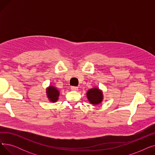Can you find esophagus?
<instances>
[{"label":"esophagus","instance_id":"34e87169","mask_svg":"<svg viewBox=\"0 0 155 155\" xmlns=\"http://www.w3.org/2000/svg\"><path fill=\"white\" fill-rule=\"evenodd\" d=\"M71 91H78V87L72 86V87H71Z\"/></svg>","mask_w":155,"mask_h":155}]
</instances>
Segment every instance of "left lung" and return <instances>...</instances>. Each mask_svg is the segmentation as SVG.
Segmentation results:
<instances>
[{
  "label": "left lung",
  "instance_id": "obj_1",
  "mask_svg": "<svg viewBox=\"0 0 155 155\" xmlns=\"http://www.w3.org/2000/svg\"><path fill=\"white\" fill-rule=\"evenodd\" d=\"M87 97L88 101L94 105L99 104L103 100L102 92L97 88L88 90L87 92Z\"/></svg>",
  "mask_w": 155,
  "mask_h": 155
}]
</instances>
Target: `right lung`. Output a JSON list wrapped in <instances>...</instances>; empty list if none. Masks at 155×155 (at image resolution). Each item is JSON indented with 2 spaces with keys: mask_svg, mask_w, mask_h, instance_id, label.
Returning a JSON list of instances; mask_svg holds the SVG:
<instances>
[{
  "mask_svg": "<svg viewBox=\"0 0 155 155\" xmlns=\"http://www.w3.org/2000/svg\"><path fill=\"white\" fill-rule=\"evenodd\" d=\"M46 94L49 100L52 102H56L58 99L60 92L56 87L50 86L46 88Z\"/></svg>",
  "mask_w": 155,
  "mask_h": 155,
  "instance_id": "obj_1",
  "label": "right lung"
}]
</instances>
